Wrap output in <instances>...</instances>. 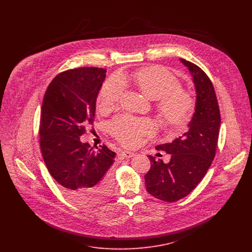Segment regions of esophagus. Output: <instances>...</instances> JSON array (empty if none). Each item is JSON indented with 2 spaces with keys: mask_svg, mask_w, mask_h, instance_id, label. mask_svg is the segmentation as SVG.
I'll return each instance as SVG.
<instances>
[{
  "mask_svg": "<svg viewBox=\"0 0 252 252\" xmlns=\"http://www.w3.org/2000/svg\"><path fill=\"white\" fill-rule=\"evenodd\" d=\"M135 155H136V153H133V152H130V151H123L121 153V156L123 157V158H132V157H134Z\"/></svg>",
  "mask_w": 252,
  "mask_h": 252,
  "instance_id": "obj_1",
  "label": "esophagus"
}]
</instances>
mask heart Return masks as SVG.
<instances>
[{
    "label": "heart",
    "mask_w": 252,
    "mask_h": 252,
    "mask_svg": "<svg viewBox=\"0 0 252 252\" xmlns=\"http://www.w3.org/2000/svg\"><path fill=\"white\" fill-rule=\"evenodd\" d=\"M134 82L144 95L152 101H158V109L167 124L180 126L189 120L193 99L190 94L181 90L180 80L164 68L155 66L140 70L133 76ZM125 83L120 75H113L103 85L98 106L108 110L117 105L124 92ZM110 131L122 144L135 145L143 136L156 131V124L149 119H136L127 115L118 116L110 123Z\"/></svg>",
    "instance_id": "b5f03b06"
}]
</instances>
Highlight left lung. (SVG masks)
I'll use <instances>...</instances> for the list:
<instances>
[{"label":"left lung","instance_id":"left-lung-1","mask_svg":"<svg viewBox=\"0 0 252 252\" xmlns=\"http://www.w3.org/2000/svg\"><path fill=\"white\" fill-rule=\"evenodd\" d=\"M188 68L195 90V105L187 131L172 143L157 145L171 154L164 163L148 156L151 167L144 176L146 191L158 199L175 202L188 195L203 179L216 156L220 111L216 92L208 75L195 64L180 59Z\"/></svg>","mask_w":252,"mask_h":252}]
</instances>
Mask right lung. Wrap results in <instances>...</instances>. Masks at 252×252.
Masks as SVG:
<instances>
[{
  "label": "right lung",
  "mask_w": 252,
  "mask_h": 252,
  "mask_svg": "<svg viewBox=\"0 0 252 252\" xmlns=\"http://www.w3.org/2000/svg\"><path fill=\"white\" fill-rule=\"evenodd\" d=\"M106 72L94 67L61 72L49 85L41 107L40 149L49 173L62 192L82 205L103 201L112 187L116 153L105 144L94 149L80 141L85 126L94 124Z\"/></svg>",
  "instance_id": "1"
}]
</instances>
